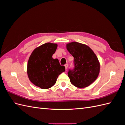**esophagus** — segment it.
<instances>
[{"instance_id":"esophagus-1","label":"esophagus","mask_w":125,"mask_h":125,"mask_svg":"<svg viewBox=\"0 0 125 125\" xmlns=\"http://www.w3.org/2000/svg\"><path fill=\"white\" fill-rule=\"evenodd\" d=\"M65 68H66V69H67L68 68V63H66V65H65Z\"/></svg>"}]
</instances>
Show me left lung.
Wrapping results in <instances>:
<instances>
[{"label": "left lung", "mask_w": 125, "mask_h": 125, "mask_svg": "<svg viewBox=\"0 0 125 125\" xmlns=\"http://www.w3.org/2000/svg\"><path fill=\"white\" fill-rule=\"evenodd\" d=\"M66 48L74 57L75 68L68 75L71 84L78 88H84L96 80L100 71V63L93 50L85 44L72 42Z\"/></svg>", "instance_id": "obj_1"}]
</instances>
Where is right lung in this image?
I'll list each match as a JSON object with an SVG mask.
<instances>
[{
    "label": "right lung",
    "mask_w": 125,
    "mask_h": 125,
    "mask_svg": "<svg viewBox=\"0 0 125 125\" xmlns=\"http://www.w3.org/2000/svg\"><path fill=\"white\" fill-rule=\"evenodd\" d=\"M55 43H46L35 48L30 55L27 74L33 84L42 89H50L56 83L58 75L65 71L58 59L52 56L57 48Z\"/></svg>",
    "instance_id": "1"
}]
</instances>
